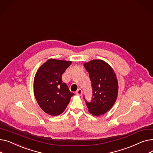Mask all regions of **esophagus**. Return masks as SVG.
I'll list each match as a JSON object with an SVG mask.
<instances>
[{
    "instance_id": "1",
    "label": "esophagus",
    "mask_w": 153,
    "mask_h": 153,
    "mask_svg": "<svg viewBox=\"0 0 153 153\" xmlns=\"http://www.w3.org/2000/svg\"><path fill=\"white\" fill-rule=\"evenodd\" d=\"M76 94L78 95H82V91L81 89H79L77 91H76Z\"/></svg>"
}]
</instances>
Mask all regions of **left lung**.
<instances>
[{"instance_id":"left-lung-1","label":"left lung","mask_w":153,"mask_h":153,"mask_svg":"<svg viewBox=\"0 0 153 153\" xmlns=\"http://www.w3.org/2000/svg\"><path fill=\"white\" fill-rule=\"evenodd\" d=\"M92 82V97L87 102L89 111L94 116L105 114L117 100L118 84L116 74L109 64L100 59H94L84 63Z\"/></svg>"}]
</instances>
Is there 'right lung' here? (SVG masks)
I'll use <instances>...</instances> for the list:
<instances>
[{
	"mask_svg": "<svg viewBox=\"0 0 153 153\" xmlns=\"http://www.w3.org/2000/svg\"><path fill=\"white\" fill-rule=\"evenodd\" d=\"M71 61L50 59L38 69L34 78L33 91L39 106L53 116L65 110L74 93L62 82V75Z\"/></svg>",
	"mask_w": 153,
	"mask_h": 153,
	"instance_id": "1",
	"label": "right lung"
}]
</instances>
